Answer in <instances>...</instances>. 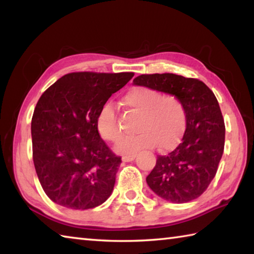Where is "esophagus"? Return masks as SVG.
Wrapping results in <instances>:
<instances>
[{"instance_id": "34e87169", "label": "esophagus", "mask_w": 254, "mask_h": 254, "mask_svg": "<svg viewBox=\"0 0 254 254\" xmlns=\"http://www.w3.org/2000/svg\"><path fill=\"white\" fill-rule=\"evenodd\" d=\"M135 157H136V154H127V156L122 157V161L123 162H130L132 160H134Z\"/></svg>"}]
</instances>
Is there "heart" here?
I'll use <instances>...</instances> for the list:
<instances>
[{
  "instance_id": "1",
  "label": "heart",
  "mask_w": 254,
  "mask_h": 254,
  "mask_svg": "<svg viewBox=\"0 0 254 254\" xmlns=\"http://www.w3.org/2000/svg\"><path fill=\"white\" fill-rule=\"evenodd\" d=\"M123 103L128 109L142 114L137 126L140 131L134 136L123 139L117 147L121 154L133 153L141 149L169 150L177 144L185 132L187 113L183 101L173 94L162 95L158 89L136 86L124 94ZM96 130L103 139L118 143L122 133L118 126L114 104L107 102L102 106L96 119Z\"/></svg>"
}]
</instances>
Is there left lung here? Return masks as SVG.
<instances>
[{
  "mask_svg": "<svg viewBox=\"0 0 254 254\" xmlns=\"http://www.w3.org/2000/svg\"><path fill=\"white\" fill-rule=\"evenodd\" d=\"M133 83L178 96L187 113L182 142L167 156H157L149 187L171 203L196 199L216 175L224 151L225 124L216 97L201 80L169 72L140 75Z\"/></svg>",
  "mask_w": 254,
  "mask_h": 254,
  "instance_id": "1",
  "label": "left lung"
}]
</instances>
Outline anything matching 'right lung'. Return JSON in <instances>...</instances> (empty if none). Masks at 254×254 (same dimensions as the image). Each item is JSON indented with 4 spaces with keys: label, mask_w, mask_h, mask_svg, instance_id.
<instances>
[{
    "label": "right lung",
    "mask_w": 254,
    "mask_h": 254,
    "mask_svg": "<svg viewBox=\"0 0 254 254\" xmlns=\"http://www.w3.org/2000/svg\"><path fill=\"white\" fill-rule=\"evenodd\" d=\"M133 72H70L38 101L31 121L34 168L47 196L64 207L89 209L109 198L121 157L96 130L98 112Z\"/></svg>",
    "instance_id": "1"
}]
</instances>
